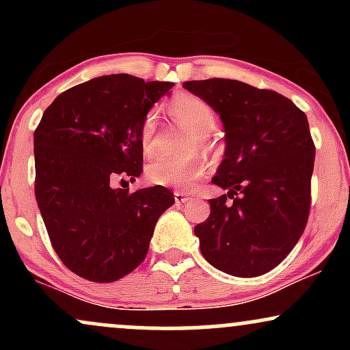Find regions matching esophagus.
I'll list each match as a JSON object with an SVG mask.
<instances>
[{"label": "esophagus", "mask_w": 350, "mask_h": 350, "mask_svg": "<svg viewBox=\"0 0 350 350\" xmlns=\"http://www.w3.org/2000/svg\"><path fill=\"white\" fill-rule=\"evenodd\" d=\"M189 199H191V196H189L187 192H183V191H176L174 192V200H176V204H178V206H180V204H184V202H187Z\"/></svg>", "instance_id": "34e87169"}]
</instances>
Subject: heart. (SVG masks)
<instances>
[{"mask_svg":"<svg viewBox=\"0 0 350 350\" xmlns=\"http://www.w3.org/2000/svg\"><path fill=\"white\" fill-rule=\"evenodd\" d=\"M171 111L179 122L187 124L192 131L198 133V139L192 143V148H208L207 135L215 128L217 116L214 108L206 100L192 94H179L171 100ZM156 131V113L148 111L139 126V142L144 152L150 151L152 136ZM207 172L206 161L200 156L189 158H167L158 156L148 164L146 178L156 186H166L176 189L191 187L196 180L202 179Z\"/></svg>","mask_w":350,"mask_h":350,"instance_id":"heart-1","label":"heart"}]
</instances>
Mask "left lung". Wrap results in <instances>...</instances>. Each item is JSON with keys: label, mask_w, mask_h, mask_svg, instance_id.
Returning <instances> with one entry per match:
<instances>
[{"label": "left lung", "mask_w": 350, "mask_h": 350, "mask_svg": "<svg viewBox=\"0 0 350 350\" xmlns=\"http://www.w3.org/2000/svg\"><path fill=\"white\" fill-rule=\"evenodd\" d=\"M183 87L211 103L226 128V158L212 183L228 192L208 200L211 215L194 228L200 252L228 275L268 273L308 224L316 146L306 115L278 92L239 80Z\"/></svg>", "instance_id": "8db88e82"}]
</instances>
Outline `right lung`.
Returning <instances> with one entry per match:
<instances>
[{
	"label": "right lung",
	"mask_w": 350,
	"mask_h": 350,
	"mask_svg": "<svg viewBox=\"0 0 350 350\" xmlns=\"http://www.w3.org/2000/svg\"><path fill=\"white\" fill-rule=\"evenodd\" d=\"M172 85L102 75L62 92L36 128V200L52 248L82 278L111 283L139 267L174 204L164 186L113 187L142 174L139 126Z\"/></svg>",
	"instance_id": "right-lung-1"
}]
</instances>
